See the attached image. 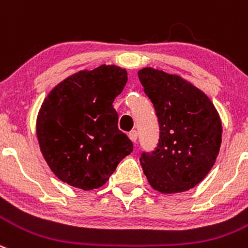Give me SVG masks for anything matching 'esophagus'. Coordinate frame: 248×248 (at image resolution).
<instances>
[{
  "label": "esophagus",
  "instance_id": "34e87169",
  "mask_svg": "<svg viewBox=\"0 0 248 248\" xmlns=\"http://www.w3.org/2000/svg\"><path fill=\"white\" fill-rule=\"evenodd\" d=\"M128 137H129V140H131L133 143L137 142V138H138L137 131H135V129H133V131L129 132V133H128Z\"/></svg>",
  "mask_w": 248,
  "mask_h": 248
}]
</instances>
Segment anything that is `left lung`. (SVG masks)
Listing matches in <instances>:
<instances>
[{
	"label": "left lung",
	"mask_w": 248,
	"mask_h": 248,
	"mask_svg": "<svg viewBox=\"0 0 248 248\" xmlns=\"http://www.w3.org/2000/svg\"><path fill=\"white\" fill-rule=\"evenodd\" d=\"M138 78L159 124L156 147L140 154L143 171L150 186L161 193L187 191L207 176L218 156V112L204 93L179 76L143 68Z\"/></svg>",
	"instance_id": "left-lung-1"
}]
</instances>
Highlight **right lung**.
<instances>
[{
  "instance_id": "add662e5",
  "label": "right lung",
  "mask_w": 248,
  "mask_h": 248,
  "mask_svg": "<svg viewBox=\"0 0 248 248\" xmlns=\"http://www.w3.org/2000/svg\"><path fill=\"white\" fill-rule=\"evenodd\" d=\"M127 83L117 66L80 71L51 90L36 121V135L52 172L84 191L101 187L133 143L117 127L112 103Z\"/></svg>"
}]
</instances>
